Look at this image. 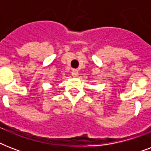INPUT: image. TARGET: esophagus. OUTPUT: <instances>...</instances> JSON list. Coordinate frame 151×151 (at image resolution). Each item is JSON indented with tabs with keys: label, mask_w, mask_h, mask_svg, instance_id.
I'll return each instance as SVG.
<instances>
[{
	"label": "esophagus",
	"mask_w": 151,
	"mask_h": 151,
	"mask_svg": "<svg viewBox=\"0 0 151 151\" xmlns=\"http://www.w3.org/2000/svg\"><path fill=\"white\" fill-rule=\"evenodd\" d=\"M71 73H72V76H73V77H74V78H77V77L78 76V70H76V69H73V70H72V72H71Z\"/></svg>",
	"instance_id": "1"
}]
</instances>
